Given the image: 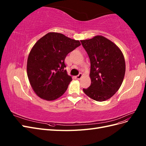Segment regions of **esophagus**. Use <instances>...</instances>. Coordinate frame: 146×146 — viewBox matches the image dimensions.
Segmentation results:
<instances>
[{
  "instance_id": "1",
  "label": "esophagus",
  "mask_w": 146,
  "mask_h": 146,
  "mask_svg": "<svg viewBox=\"0 0 146 146\" xmlns=\"http://www.w3.org/2000/svg\"><path fill=\"white\" fill-rule=\"evenodd\" d=\"M82 76H83L82 74V73H80V74H79L78 75V76H76V78L78 79V80H80V79L82 77Z\"/></svg>"
}]
</instances>
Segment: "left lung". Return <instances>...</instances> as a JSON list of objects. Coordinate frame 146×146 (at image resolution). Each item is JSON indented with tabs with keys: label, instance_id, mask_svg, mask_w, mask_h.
<instances>
[{
	"label": "left lung",
	"instance_id": "obj_1",
	"mask_svg": "<svg viewBox=\"0 0 146 146\" xmlns=\"http://www.w3.org/2000/svg\"><path fill=\"white\" fill-rule=\"evenodd\" d=\"M80 41L91 63V85L83 90L94 100H108L119 90L124 78L122 52L114 42L100 35Z\"/></svg>",
	"mask_w": 146,
	"mask_h": 146
}]
</instances>
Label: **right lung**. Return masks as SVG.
<instances>
[{"label": "right lung", "instance_id": "right-lung-1", "mask_svg": "<svg viewBox=\"0 0 146 146\" xmlns=\"http://www.w3.org/2000/svg\"><path fill=\"white\" fill-rule=\"evenodd\" d=\"M78 40L55 32L47 33L35 43L27 59V76L32 89L48 101L62 96L72 77L64 70V60L69 52L80 46Z\"/></svg>", "mask_w": 146, "mask_h": 146}]
</instances>
